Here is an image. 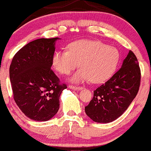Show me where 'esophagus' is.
Masks as SVG:
<instances>
[{
  "mask_svg": "<svg viewBox=\"0 0 151 151\" xmlns=\"http://www.w3.org/2000/svg\"><path fill=\"white\" fill-rule=\"evenodd\" d=\"M69 88H70V89H72L73 90H75V91H79V90L83 89L81 86H72V85L69 86Z\"/></svg>",
  "mask_w": 151,
  "mask_h": 151,
  "instance_id": "34e87169",
  "label": "esophagus"
}]
</instances>
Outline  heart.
Returning <instances> with one entry per match:
<instances>
[{
  "mask_svg": "<svg viewBox=\"0 0 151 151\" xmlns=\"http://www.w3.org/2000/svg\"><path fill=\"white\" fill-rule=\"evenodd\" d=\"M119 60L116 47L100 41L81 40L68 45V51L54 53L52 63L54 68L62 74H70L79 64L81 68L73 74L71 81L81 83L90 80L99 84L113 75Z\"/></svg>",
  "mask_w": 151,
  "mask_h": 151,
  "instance_id": "b5f03b06",
  "label": "heart"
}]
</instances>
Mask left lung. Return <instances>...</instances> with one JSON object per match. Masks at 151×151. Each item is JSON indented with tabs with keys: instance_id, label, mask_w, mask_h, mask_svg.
<instances>
[{
	"instance_id": "1",
	"label": "left lung",
	"mask_w": 151,
	"mask_h": 151,
	"mask_svg": "<svg viewBox=\"0 0 151 151\" xmlns=\"http://www.w3.org/2000/svg\"><path fill=\"white\" fill-rule=\"evenodd\" d=\"M140 82L138 60L130 50L119 71L93 91V99L85 106L86 114L97 123L106 124L116 120L136 96Z\"/></svg>"
}]
</instances>
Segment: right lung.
Segmentation results:
<instances>
[{"mask_svg": "<svg viewBox=\"0 0 151 151\" xmlns=\"http://www.w3.org/2000/svg\"><path fill=\"white\" fill-rule=\"evenodd\" d=\"M59 37L40 38L27 43L15 55L10 66L13 97L29 119L47 121L58 113L60 96L66 84L51 70Z\"/></svg>", "mask_w": 151, "mask_h": 151, "instance_id": "right-lung-1", "label": "right lung"}]
</instances>
